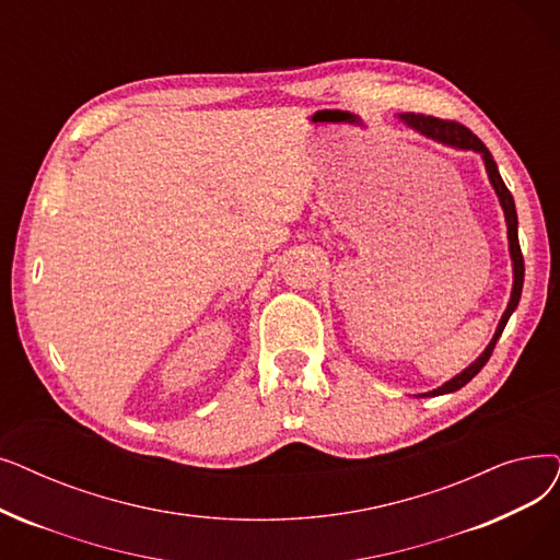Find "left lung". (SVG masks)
<instances>
[{"label": "left lung", "mask_w": 560, "mask_h": 560, "mask_svg": "<svg viewBox=\"0 0 560 560\" xmlns=\"http://www.w3.org/2000/svg\"><path fill=\"white\" fill-rule=\"evenodd\" d=\"M407 126H411L415 130L423 132L425 137H432L436 141L442 143H448V145H455V149H465V151H478L485 160V168H488L490 174V180L494 185V191L499 194V201L503 206V212H505V224H508V242H510V256H513V272H515V283H513V295H510V302H508V308L503 313V318L497 327V334L492 338V343L485 348V352L471 363V366L467 371H462L457 377H453L451 382H446L444 386L434 388V392L425 394V396H442V394H451V392H457V388L465 386L471 377H476L480 373V369L488 363V359L492 357L494 352V346L497 340L508 323L510 315H513V311L517 308L520 304V298H522V285H524V256H522V249H520V237H517V210H515V201H513V194L508 191L499 168H497V162L492 160V153L488 151V145H485L469 128H465L462 124H457V120H446V118H436V116H425V114H402L400 116Z\"/></svg>", "instance_id": "8db88e82"}]
</instances>
